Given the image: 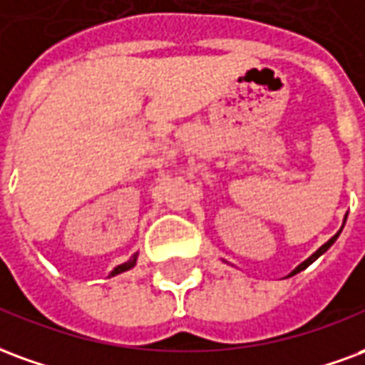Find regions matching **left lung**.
<instances>
[{"label": "left lung", "instance_id": "left-lung-1", "mask_svg": "<svg viewBox=\"0 0 365 365\" xmlns=\"http://www.w3.org/2000/svg\"><path fill=\"white\" fill-rule=\"evenodd\" d=\"M344 222H346V220H344ZM342 227H344V223H342ZM342 227H340V231H342ZM340 231H339V233H336V235H332V237L329 239V241H327V243L321 245V247H319L317 251H315V252H313V255H311L309 259H305V260H303V262H302V264H299V267H295L294 270H292V272H289V276H294V274H297V272H302V270H305V268L309 267V264H313V262H315V260H317L319 257H321V255H323V252L329 251V249H331V247H332V243H334V241H336V239H339Z\"/></svg>", "mask_w": 365, "mask_h": 365}]
</instances>
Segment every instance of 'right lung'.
Masks as SVG:
<instances>
[{
	"instance_id": "obj_1",
	"label": "right lung",
	"mask_w": 365,
	"mask_h": 365,
	"mask_svg": "<svg viewBox=\"0 0 365 365\" xmlns=\"http://www.w3.org/2000/svg\"><path fill=\"white\" fill-rule=\"evenodd\" d=\"M135 260H138V252H135L134 257L128 260V262H122V264H118V267L114 268L113 272H110V276H116V274H122V272H126V270H130V268H134Z\"/></svg>"
}]
</instances>
